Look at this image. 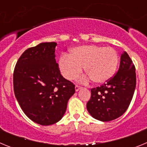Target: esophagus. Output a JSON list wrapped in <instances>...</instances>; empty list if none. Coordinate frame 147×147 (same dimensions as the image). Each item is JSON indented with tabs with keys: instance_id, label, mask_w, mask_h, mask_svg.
Returning <instances> with one entry per match:
<instances>
[{
	"instance_id": "esophagus-1",
	"label": "esophagus",
	"mask_w": 147,
	"mask_h": 147,
	"mask_svg": "<svg viewBox=\"0 0 147 147\" xmlns=\"http://www.w3.org/2000/svg\"><path fill=\"white\" fill-rule=\"evenodd\" d=\"M81 88H82L81 86L76 85V86H75V90H76V91H78V90H79L80 89H81Z\"/></svg>"
}]
</instances>
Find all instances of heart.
Listing matches in <instances>:
<instances>
[{
    "label": "heart",
    "instance_id": "heart-1",
    "mask_svg": "<svg viewBox=\"0 0 147 147\" xmlns=\"http://www.w3.org/2000/svg\"><path fill=\"white\" fill-rule=\"evenodd\" d=\"M119 63L117 52L110 47L87 45L71 50L70 55L63 54L59 61L62 74L68 80L85 72L95 84H104L114 76Z\"/></svg>",
    "mask_w": 147,
    "mask_h": 147
}]
</instances>
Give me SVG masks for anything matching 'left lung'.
Returning a JSON list of instances; mask_svg holds the SVG:
<instances>
[{"instance_id":"1","label":"left lung","mask_w":147,"mask_h":147,"mask_svg":"<svg viewBox=\"0 0 147 147\" xmlns=\"http://www.w3.org/2000/svg\"><path fill=\"white\" fill-rule=\"evenodd\" d=\"M136 85V67L128 54L124 51L116 74L100 87L91 89V96L87 103L88 111L102 121L120 117L129 107Z\"/></svg>"}]
</instances>
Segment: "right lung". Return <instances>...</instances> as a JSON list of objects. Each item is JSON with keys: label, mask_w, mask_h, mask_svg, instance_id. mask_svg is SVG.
Returning a JSON list of instances; mask_svg holds the SVG:
<instances>
[{"label": "right lung", "mask_w": 147, "mask_h": 147, "mask_svg": "<svg viewBox=\"0 0 147 147\" xmlns=\"http://www.w3.org/2000/svg\"><path fill=\"white\" fill-rule=\"evenodd\" d=\"M54 42H42L26 50L18 59L13 74L15 97L34 122L47 126L64 115L75 85L61 75L56 62Z\"/></svg>", "instance_id": "right-lung-1"}]
</instances>
